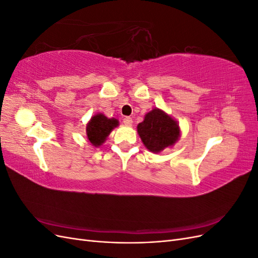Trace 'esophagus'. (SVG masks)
<instances>
[{"mask_svg": "<svg viewBox=\"0 0 258 258\" xmlns=\"http://www.w3.org/2000/svg\"><path fill=\"white\" fill-rule=\"evenodd\" d=\"M122 122L126 124V126H131V124H132V118H131V117H129V116L124 117V118L122 119Z\"/></svg>", "mask_w": 258, "mask_h": 258, "instance_id": "obj_1", "label": "esophagus"}]
</instances>
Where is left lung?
Here are the masks:
<instances>
[{
	"instance_id": "left-lung-1",
	"label": "left lung",
	"mask_w": 258,
	"mask_h": 258,
	"mask_svg": "<svg viewBox=\"0 0 258 258\" xmlns=\"http://www.w3.org/2000/svg\"><path fill=\"white\" fill-rule=\"evenodd\" d=\"M138 134L146 148L151 152L159 153L176 142L179 129L176 121L169 115L155 108L147 113L144 120L138 124Z\"/></svg>"
}]
</instances>
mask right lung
Masks as SVG:
<instances>
[{"mask_svg": "<svg viewBox=\"0 0 258 258\" xmlns=\"http://www.w3.org/2000/svg\"><path fill=\"white\" fill-rule=\"evenodd\" d=\"M117 124H118V120L115 118L110 119L102 114L93 116L86 128L90 143L95 146L102 144Z\"/></svg>", "mask_w": 258, "mask_h": 258, "instance_id": "obj_1", "label": "right lung"}]
</instances>
